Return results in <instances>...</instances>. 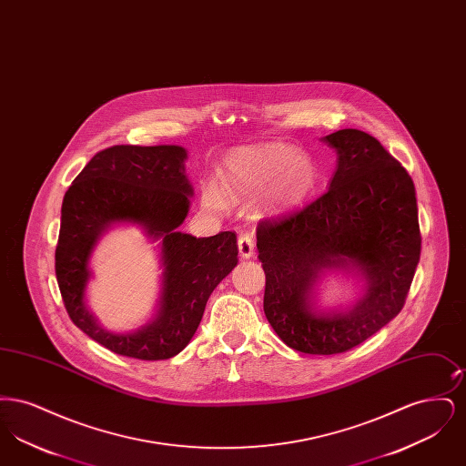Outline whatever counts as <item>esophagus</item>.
<instances>
[{
	"label": "esophagus",
	"mask_w": 466,
	"mask_h": 466,
	"mask_svg": "<svg viewBox=\"0 0 466 466\" xmlns=\"http://www.w3.org/2000/svg\"><path fill=\"white\" fill-rule=\"evenodd\" d=\"M238 244H239V255L243 258L253 257V253H255V241H253L251 234H241L239 239H238Z\"/></svg>",
	"instance_id": "esophagus-1"
}]
</instances>
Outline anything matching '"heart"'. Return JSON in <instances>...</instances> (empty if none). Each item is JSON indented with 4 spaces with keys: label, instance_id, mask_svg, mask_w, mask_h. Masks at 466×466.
I'll use <instances>...</instances> for the list:
<instances>
[{
    "label": "heart",
    "instance_id": "1",
    "mask_svg": "<svg viewBox=\"0 0 466 466\" xmlns=\"http://www.w3.org/2000/svg\"><path fill=\"white\" fill-rule=\"evenodd\" d=\"M316 177L318 169L310 157L293 154L289 147L241 148L223 162L222 188L213 181L208 183L202 202L208 209L223 211L227 199H249L262 194L267 209H289L309 196Z\"/></svg>",
    "mask_w": 466,
    "mask_h": 466
}]
</instances>
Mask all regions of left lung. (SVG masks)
Instances as JSON below:
<instances>
[{"instance_id":"8db88e82","label":"left lung","mask_w":466,"mask_h":466,"mask_svg":"<svg viewBox=\"0 0 466 466\" xmlns=\"http://www.w3.org/2000/svg\"><path fill=\"white\" fill-rule=\"evenodd\" d=\"M323 141L339 157L330 188L257 227L267 319L289 348L308 355L350 351L390 323L405 304L421 255L416 188L399 160L358 129ZM325 269L368 279L351 310L311 309V289Z\"/></svg>"}]
</instances>
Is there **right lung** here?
<instances>
[{
    "mask_svg": "<svg viewBox=\"0 0 466 466\" xmlns=\"http://www.w3.org/2000/svg\"><path fill=\"white\" fill-rule=\"evenodd\" d=\"M185 148L115 145L97 152L67 188L56 248V276L71 321L113 353L167 360L190 342L206 302L238 266V238L220 232L194 238L177 227L188 215L192 185ZM141 224L163 243V293L157 319L131 334L105 331L85 306L88 258L111 222Z\"/></svg>",
    "mask_w": 466,
    "mask_h": 466,
    "instance_id": "add662e5",
    "label": "right lung"
}]
</instances>
